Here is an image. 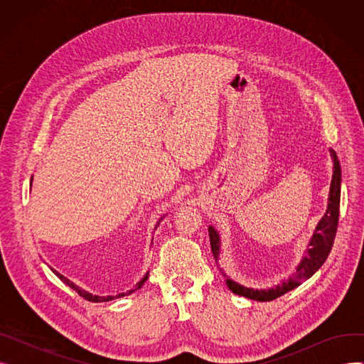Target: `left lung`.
<instances>
[{
  "instance_id": "left-lung-1",
  "label": "left lung",
  "mask_w": 364,
  "mask_h": 364,
  "mask_svg": "<svg viewBox=\"0 0 364 364\" xmlns=\"http://www.w3.org/2000/svg\"><path fill=\"white\" fill-rule=\"evenodd\" d=\"M331 156H332V161H333V176H332V181H331V188H329L326 213H324V215L321 217V220L316 225L314 233H313V236L309 242L307 252H305V255L299 261V264L296 267V272L288 280H283L282 284H277V286H274V288H270V289L246 288V286H242V284H239V283L233 282L232 279L227 277L225 283L228 286V289H230L233 294L245 296L247 299H254V301H264V302L265 301H273V299L284 295L286 292H289V291L298 288V286L302 282L310 279L323 265V262L326 261L328 255L331 254V250L333 246V240H335V236H336L338 220H339L341 180H342L341 165H339V161H338L335 150H332V149H331ZM208 232H209V240H211L213 255H214L215 261H218L220 247H221L220 235L213 225L208 227Z\"/></svg>"
}]
</instances>
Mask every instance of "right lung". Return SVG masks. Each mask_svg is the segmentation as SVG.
Segmentation results:
<instances>
[{"mask_svg": "<svg viewBox=\"0 0 364 364\" xmlns=\"http://www.w3.org/2000/svg\"><path fill=\"white\" fill-rule=\"evenodd\" d=\"M31 184H32V178H31ZM53 270V273L57 276V277H59L63 283H66L68 286H69V288H72L75 292H78V295H81L84 299H87V301H91V302H106V301H112V299H117V298H121V296H125V295H129V294H132V292H136L137 289H140L141 288V286L144 284V282L147 280V277H149V273H146L144 274V277L136 284V288H134V289H131V291H128L127 294L125 292H122V294H118V295H114V296H99V295H92V294H90V292H87V291H84V289H81L80 288V286H76L73 282H70L68 277H65L63 274H60L59 272H55L54 269H51Z\"/></svg>", "mask_w": 364, "mask_h": 364, "instance_id": "1", "label": "right lung"}]
</instances>
